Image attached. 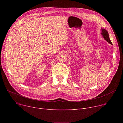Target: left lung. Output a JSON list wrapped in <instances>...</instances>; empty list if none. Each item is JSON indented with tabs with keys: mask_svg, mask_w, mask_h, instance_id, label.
Returning a JSON list of instances; mask_svg holds the SVG:
<instances>
[{
	"mask_svg": "<svg viewBox=\"0 0 123 123\" xmlns=\"http://www.w3.org/2000/svg\"><path fill=\"white\" fill-rule=\"evenodd\" d=\"M101 30H102L101 34H102V37H104L105 40H106L108 43H109L110 44L112 45V44L110 39L109 35V33H108V31L106 30H105V29H101Z\"/></svg>",
	"mask_w": 123,
	"mask_h": 123,
	"instance_id": "obj_1",
	"label": "left lung"
}]
</instances>
